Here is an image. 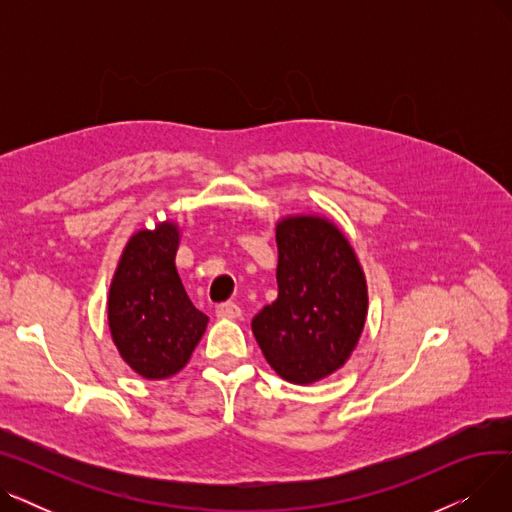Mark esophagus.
<instances>
[{"mask_svg":"<svg viewBox=\"0 0 512 512\" xmlns=\"http://www.w3.org/2000/svg\"><path fill=\"white\" fill-rule=\"evenodd\" d=\"M215 313H218V317H224V319H238L240 317V307L236 303H220L218 307H215Z\"/></svg>","mask_w":512,"mask_h":512,"instance_id":"1","label":"esophagus"}]
</instances>
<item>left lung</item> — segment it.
<instances>
[{"label":"left lung","mask_w":512,"mask_h":512,"mask_svg":"<svg viewBox=\"0 0 512 512\" xmlns=\"http://www.w3.org/2000/svg\"><path fill=\"white\" fill-rule=\"evenodd\" d=\"M276 242L278 299L251 328L280 378L307 386L351 359L367 319V282L351 242L328 218L286 215Z\"/></svg>","instance_id":"left-lung-1"}]
</instances>
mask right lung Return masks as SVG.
<instances>
[{
	"label": "right lung",
	"mask_w": 512,
	"mask_h": 512,
	"mask_svg": "<svg viewBox=\"0 0 512 512\" xmlns=\"http://www.w3.org/2000/svg\"><path fill=\"white\" fill-rule=\"evenodd\" d=\"M180 228L172 220L134 232L120 255L107 324L122 361L145 380H166L191 359L209 317L182 286L176 270Z\"/></svg>",
	"instance_id": "add662e5"
}]
</instances>
